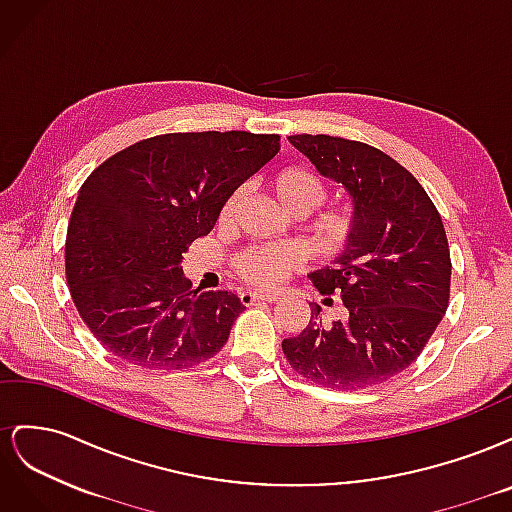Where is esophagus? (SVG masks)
Listing matches in <instances>:
<instances>
[{"label": "esophagus", "instance_id": "34e87169", "mask_svg": "<svg viewBox=\"0 0 512 512\" xmlns=\"http://www.w3.org/2000/svg\"><path fill=\"white\" fill-rule=\"evenodd\" d=\"M280 299V294H273V292H256V290H245L241 292V303L243 305H252V303H258V301H277Z\"/></svg>", "mask_w": 512, "mask_h": 512}]
</instances>
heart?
<instances>
[{
    "instance_id": "heart-1",
    "label": "heart",
    "mask_w": 512,
    "mask_h": 512,
    "mask_svg": "<svg viewBox=\"0 0 512 512\" xmlns=\"http://www.w3.org/2000/svg\"><path fill=\"white\" fill-rule=\"evenodd\" d=\"M275 194L282 200V205L290 209H307L309 213L316 211L324 198H327V190H324L322 181L307 168H288L284 173L275 177ZM241 200V194L235 192L224 205L222 215L230 218L235 213ZM350 235V222L344 215H331V218L322 220L316 232V243L322 252L335 254L346 245ZM297 265V254L288 247H252L239 258V271L245 280L256 284H277Z\"/></svg>"
}]
</instances>
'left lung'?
<instances>
[{
  "instance_id": "8db88e82",
  "label": "left lung",
  "mask_w": 512,
  "mask_h": 512,
  "mask_svg": "<svg viewBox=\"0 0 512 512\" xmlns=\"http://www.w3.org/2000/svg\"><path fill=\"white\" fill-rule=\"evenodd\" d=\"M288 141L352 203L350 235L331 267L309 273L320 294L342 297V318L320 305L282 342L292 369L331 389L354 391L393 378L436 331L451 290V252L438 209L408 170L380 149L327 134Z\"/></svg>"
}]
</instances>
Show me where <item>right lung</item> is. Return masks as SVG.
<instances>
[{"mask_svg":"<svg viewBox=\"0 0 512 512\" xmlns=\"http://www.w3.org/2000/svg\"><path fill=\"white\" fill-rule=\"evenodd\" d=\"M277 151V134H162L87 177L68 226L66 277L108 352L138 367L188 369L222 350L243 303L228 290H190L181 260Z\"/></svg>","mask_w":512,"mask_h":512,"instance_id":"add662e5","label":"right lung"}]
</instances>
